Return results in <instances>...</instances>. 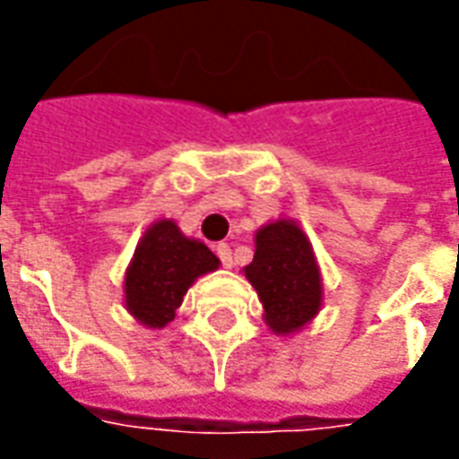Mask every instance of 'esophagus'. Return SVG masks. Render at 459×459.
I'll list each match as a JSON object with an SVG mask.
<instances>
[{"instance_id": "obj_1", "label": "esophagus", "mask_w": 459, "mask_h": 459, "mask_svg": "<svg viewBox=\"0 0 459 459\" xmlns=\"http://www.w3.org/2000/svg\"><path fill=\"white\" fill-rule=\"evenodd\" d=\"M216 253H219L223 268H230V265H233V253H230L229 243H219V246H216Z\"/></svg>"}]
</instances>
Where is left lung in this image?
I'll return each instance as SVG.
<instances>
[{"mask_svg": "<svg viewBox=\"0 0 459 459\" xmlns=\"http://www.w3.org/2000/svg\"><path fill=\"white\" fill-rule=\"evenodd\" d=\"M258 292L265 325L275 334H295L317 317L322 278L312 243L295 221L280 219L255 233V255L243 268Z\"/></svg>", "mask_w": 459, "mask_h": 459, "instance_id": "left-lung-1", "label": "left lung"}]
</instances>
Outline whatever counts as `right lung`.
Segmentation results:
<instances>
[{
    "mask_svg": "<svg viewBox=\"0 0 459 459\" xmlns=\"http://www.w3.org/2000/svg\"><path fill=\"white\" fill-rule=\"evenodd\" d=\"M221 260L201 240L186 238L169 219L152 223L125 273V307L140 325H169L194 280L213 273Z\"/></svg>",
    "mask_w": 459,
    "mask_h": 459,
    "instance_id": "obj_1",
    "label": "right lung"
}]
</instances>
